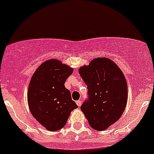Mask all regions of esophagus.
I'll return each instance as SVG.
<instances>
[{
	"label": "esophagus",
	"instance_id": "34e87169",
	"mask_svg": "<svg viewBox=\"0 0 154 154\" xmlns=\"http://www.w3.org/2000/svg\"><path fill=\"white\" fill-rule=\"evenodd\" d=\"M76 103H77V106H81V104H82V101H81V100H77V101H76Z\"/></svg>",
	"mask_w": 154,
	"mask_h": 154
}]
</instances>
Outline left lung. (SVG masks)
<instances>
[{"instance_id": "8db88e82", "label": "left lung", "mask_w": 154, "mask_h": 154, "mask_svg": "<svg viewBox=\"0 0 154 154\" xmlns=\"http://www.w3.org/2000/svg\"><path fill=\"white\" fill-rule=\"evenodd\" d=\"M79 73L88 88V98L80 109L94 130H106L125 109L127 85L124 74L107 58L94 59Z\"/></svg>"}]
</instances>
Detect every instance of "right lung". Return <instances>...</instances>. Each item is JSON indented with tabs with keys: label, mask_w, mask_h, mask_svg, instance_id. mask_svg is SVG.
I'll list each match as a JSON object with an SVG mask.
<instances>
[{
	"label": "right lung",
	"mask_w": 154,
	"mask_h": 154,
	"mask_svg": "<svg viewBox=\"0 0 154 154\" xmlns=\"http://www.w3.org/2000/svg\"><path fill=\"white\" fill-rule=\"evenodd\" d=\"M73 69L57 60L43 63L29 82L27 101L32 116L50 131L66 125L71 112L78 106L65 87Z\"/></svg>",
	"instance_id": "obj_1"
}]
</instances>
